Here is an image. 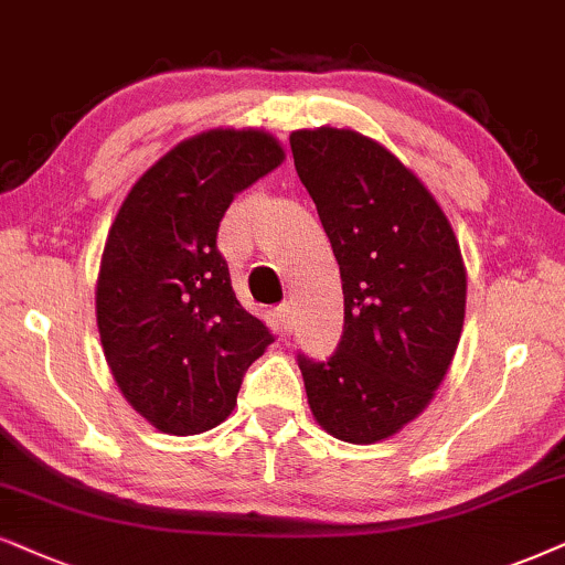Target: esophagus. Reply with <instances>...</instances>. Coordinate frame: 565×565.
I'll list each match as a JSON object with an SVG mask.
<instances>
[{"mask_svg": "<svg viewBox=\"0 0 565 565\" xmlns=\"http://www.w3.org/2000/svg\"><path fill=\"white\" fill-rule=\"evenodd\" d=\"M276 320H278V326L284 328V331H291V326H295V310H291V305L278 307Z\"/></svg>", "mask_w": 565, "mask_h": 565, "instance_id": "1", "label": "esophagus"}]
</instances>
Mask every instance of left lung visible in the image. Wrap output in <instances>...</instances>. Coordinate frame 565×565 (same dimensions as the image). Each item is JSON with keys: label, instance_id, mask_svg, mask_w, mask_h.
Wrapping results in <instances>:
<instances>
[{"label": "left lung", "instance_id": "obj_1", "mask_svg": "<svg viewBox=\"0 0 565 565\" xmlns=\"http://www.w3.org/2000/svg\"><path fill=\"white\" fill-rule=\"evenodd\" d=\"M289 142L344 289L335 352L297 360L307 404L333 438L367 446L423 414L446 377L467 270L446 213L388 148L335 127L297 130Z\"/></svg>", "mask_w": 565, "mask_h": 565}]
</instances>
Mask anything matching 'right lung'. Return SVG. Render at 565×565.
<instances>
[{"label":"right lung","mask_w":565,"mask_h":565,"mask_svg":"<svg viewBox=\"0 0 565 565\" xmlns=\"http://www.w3.org/2000/svg\"><path fill=\"white\" fill-rule=\"evenodd\" d=\"M284 161L263 130H209L153 163L114 218L96 284L104 356L156 430L198 435L230 417L274 333L232 289L216 247L237 192Z\"/></svg>","instance_id":"right-lung-1"}]
</instances>
